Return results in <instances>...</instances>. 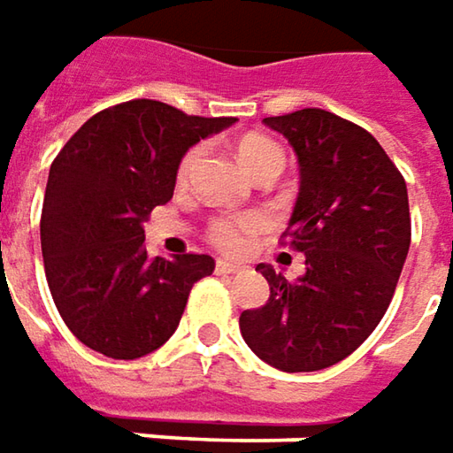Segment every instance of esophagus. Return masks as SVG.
<instances>
[{
  "label": "esophagus",
  "instance_id": "obj_1",
  "mask_svg": "<svg viewBox=\"0 0 453 453\" xmlns=\"http://www.w3.org/2000/svg\"><path fill=\"white\" fill-rule=\"evenodd\" d=\"M215 268H218L220 273H238V271H241L243 265L233 264V261H218V264H215Z\"/></svg>",
  "mask_w": 453,
  "mask_h": 453
}]
</instances>
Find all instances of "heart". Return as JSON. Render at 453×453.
<instances>
[{"label":"heart","mask_w":453,"mask_h":453,"mask_svg":"<svg viewBox=\"0 0 453 453\" xmlns=\"http://www.w3.org/2000/svg\"><path fill=\"white\" fill-rule=\"evenodd\" d=\"M200 154H203V147H192L182 157L180 169H177V180L180 182L188 180L195 162L200 159ZM238 157L246 165L248 172H256V169L264 167L268 162H284L281 149L276 147L271 139L258 136V134L246 136V139L238 142ZM261 227H264V215H258V212H230V215L215 218L207 226V238H210L212 246L223 248V250H241L248 243V238L253 233H258Z\"/></svg>","instance_id":"obj_1"}]
</instances>
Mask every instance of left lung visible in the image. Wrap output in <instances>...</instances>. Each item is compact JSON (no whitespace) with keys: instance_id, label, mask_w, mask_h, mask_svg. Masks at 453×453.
Masks as SVG:
<instances>
[{"instance_id":"left-lung-1","label":"left lung","mask_w":453,"mask_h":453,"mask_svg":"<svg viewBox=\"0 0 453 453\" xmlns=\"http://www.w3.org/2000/svg\"><path fill=\"white\" fill-rule=\"evenodd\" d=\"M299 159V197L284 238L306 273L271 286L261 309L241 314L246 344L271 367L314 372L352 355L380 325L411 246L403 174L363 127L322 109L268 116Z\"/></svg>"}]
</instances>
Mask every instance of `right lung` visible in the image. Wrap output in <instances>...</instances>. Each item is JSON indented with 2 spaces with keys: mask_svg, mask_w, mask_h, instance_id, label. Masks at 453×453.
Returning <instances> with one entry per match:
<instances>
[{
  "mask_svg": "<svg viewBox=\"0 0 453 453\" xmlns=\"http://www.w3.org/2000/svg\"><path fill=\"white\" fill-rule=\"evenodd\" d=\"M233 116H188L136 98L90 116L50 167L40 241L50 294L81 342L136 360L167 342L192 286L212 273L205 253L151 258L144 223L172 200L189 147Z\"/></svg>",
  "mask_w": 453,
  "mask_h": 453,
  "instance_id": "add662e5",
  "label": "right lung"
}]
</instances>
